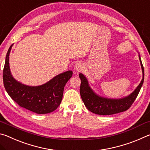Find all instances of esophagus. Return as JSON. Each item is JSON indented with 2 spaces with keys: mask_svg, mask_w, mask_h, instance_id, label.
<instances>
[{
  "mask_svg": "<svg viewBox=\"0 0 150 150\" xmlns=\"http://www.w3.org/2000/svg\"><path fill=\"white\" fill-rule=\"evenodd\" d=\"M83 69V65L80 62L76 63L74 65V70L76 71H81Z\"/></svg>",
  "mask_w": 150,
  "mask_h": 150,
  "instance_id": "1",
  "label": "esophagus"
}]
</instances>
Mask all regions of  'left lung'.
Segmentation results:
<instances>
[{"instance_id":"1","label":"left lung","mask_w":150,"mask_h":150,"mask_svg":"<svg viewBox=\"0 0 150 150\" xmlns=\"http://www.w3.org/2000/svg\"><path fill=\"white\" fill-rule=\"evenodd\" d=\"M139 58L143 72V79L136 90L130 95L122 99H108L95 95L88 86L87 79L80 73L79 77L81 80L80 95L88 110L98 115H111L126 111L130 108L139 94L144 79V66L142 65L140 57Z\"/></svg>"}]
</instances>
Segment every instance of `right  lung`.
I'll list each match as a JSON object with an SVG mask.
<instances>
[{
    "label": "right lung",
    "instance_id": "obj_1",
    "mask_svg": "<svg viewBox=\"0 0 150 150\" xmlns=\"http://www.w3.org/2000/svg\"><path fill=\"white\" fill-rule=\"evenodd\" d=\"M12 46L6 54L3 69L4 86L9 96L20 106L36 114H47L56 110L62 102L65 85L73 72L68 71L62 73L38 87L22 85L12 77L10 71L9 54Z\"/></svg>",
    "mask_w": 150,
    "mask_h": 150
}]
</instances>
